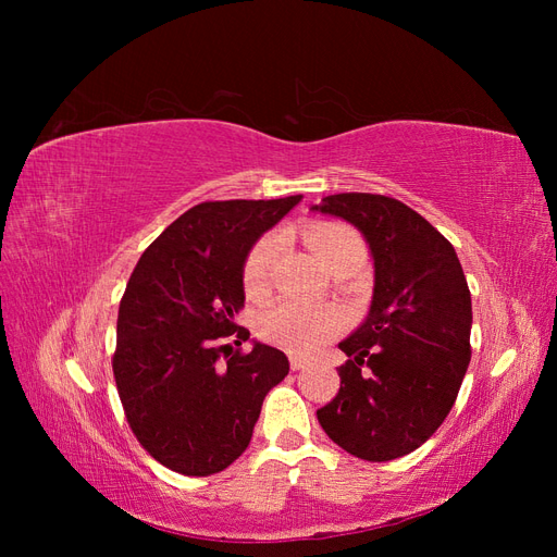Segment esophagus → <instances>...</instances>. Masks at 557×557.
Masks as SVG:
<instances>
[{
    "label": "esophagus",
    "instance_id": "esophagus-1",
    "mask_svg": "<svg viewBox=\"0 0 557 557\" xmlns=\"http://www.w3.org/2000/svg\"><path fill=\"white\" fill-rule=\"evenodd\" d=\"M305 367H307V360H305V358L290 356V369H293V372H299V369H305Z\"/></svg>",
    "mask_w": 557,
    "mask_h": 557
}]
</instances>
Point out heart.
Returning a JSON list of instances; mask_svg holds the SVG:
<instances>
[{
  "label": "heart",
  "instance_id": "obj_1",
  "mask_svg": "<svg viewBox=\"0 0 557 557\" xmlns=\"http://www.w3.org/2000/svg\"><path fill=\"white\" fill-rule=\"evenodd\" d=\"M305 239L330 272L360 267L367 256L360 234L339 221L309 225L305 230ZM278 250V234H267L250 248L244 262V288L250 297H262L269 290V274H272ZM344 320L346 315L336 305L281 301L262 315L260 334L269 344L297 352V356H309L344 327Z\"/></svg>",
  "mask_w": 557,
  "mask_h": 557
}]
</instances>
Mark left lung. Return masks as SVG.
Instances as JSON below:
<instances>
[{
	"label": "left lung",
	"instance_id": "1",
	"mask_svg": "<svg viewBox=\"0 0 557 557\" xmlns=\"http://www.w3.org/2000/svg\"><path fill=\"white\" fill-rule=\"evenodd\" d=\"M313 211L356 225L374 258L364 323L339 344V393L318 409L334 444L367 462L409 455L444 423L467 374L471 295L444 234L399 199L323 197Z\"/></svg>",
	"mask_w": 557,
	"mask_h": 557
}]
</instances>
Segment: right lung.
I'll use <instances>...</instances> for the list:
<instances>
[{"label": "right lung", "instance_id": "add662e5", "mask_svg": "<svg viewBox=\"0 0 557 557\" xmlns=\"http://www.w3.org/2000/svg\"><path fill=\"white\" fill-rule=\"evenodd\" d=\"M301 195L201 201L150 244L117 309L113 376L127 423L166 469L211 476L248 448L285 352L242 344L244 262ZM230 338L235 346L227 345Z\"/></svg>", "mask_w": 557, "mask_h": 557}]
</instances>
